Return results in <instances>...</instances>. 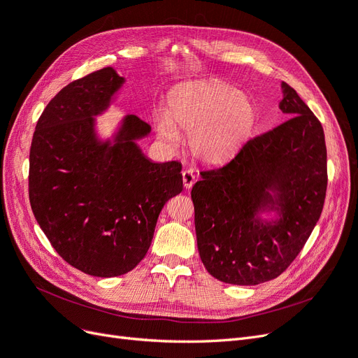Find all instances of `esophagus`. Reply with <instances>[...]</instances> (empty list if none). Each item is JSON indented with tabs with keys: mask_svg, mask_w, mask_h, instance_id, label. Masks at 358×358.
Returning a JSON list of instances; mask_svg holds the SVG:
<instances>
[{
	"mask_svg": "<svg viewBox=\"0 0 358 358\" xmlns=\"http://www.w3.org/2000/svg\"><path fill=\"white\" fill-rule=\"evenodd\" d=\"M194 181H196V177H194V174H193L192 171H189V169L182 171V184H184V187L192 189Z\"/></svg>",
	"mask_w": 358,
	"mask_h": 358,
	"instance_id": "obj_1",
	"label": "esophagus"
}]
</instances>
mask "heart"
Instances as JSON below:
<instances>
[{
  "instance_id": "obj_1",
  "label": "heart",
  "mask_w": 358,
  "mask_h": 358,
  "mask_svg": "<svg viewBox=\"0 0 358 358\" xmlns=\"http://www.w3.org/2000/svg\"><path fill=\"white\" fill-rule=\"evenodd\" d=\"M251 99L220 82L181 85L171 92L166 113L155 116L159 141L174 150L189 135L192 155L206 165H220L238 155L255 129Z\"/></svg>"
}]
</instances>
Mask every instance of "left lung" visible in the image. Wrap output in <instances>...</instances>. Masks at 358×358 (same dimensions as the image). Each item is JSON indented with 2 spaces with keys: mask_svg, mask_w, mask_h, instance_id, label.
<instances>
[{
  "mask_svg": "<svg viewBox=\"0 0 358 358\" xmlns=\"http://www.w3.org/2000/svg\"><path fill=\"white\" fill-rule=\"evenodd\" d=\"M288 117L251 138L192 189L199 256L214 278L256 285L281 275L318 222L327 190L324 131L297 92L281 83ZM275 212L264 219L261 214Z\"/></svg>",
  "mask_w": 358,
  "mask_h": 358,
  "instance_id": "8db88e82",
  "label": "left lung"
}]
</instances>
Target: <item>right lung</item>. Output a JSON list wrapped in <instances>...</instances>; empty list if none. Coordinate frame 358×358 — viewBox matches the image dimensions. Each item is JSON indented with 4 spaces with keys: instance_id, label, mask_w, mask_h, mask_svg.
<instances>
[{
    "instance_id": "obj_1",
    "label": "right lung",
    "mask_w": 358,
    "mask_h": 358,
    "mask_svg": "<svg viewBox=\"0 0 358 358\" xmlns=\"http://www.w3.org/2000/svg\"><path fill=\"white\" fill-rule=\"evenodd\" d=\"M124 83L111 66L65 86L44 108L29 152V202L66 263L99 278L132 271L157 217L181 193V164L152 162L136 144L152 128L128 114L101 140L96 116Z\"/></svg>"
}]
</instances>
